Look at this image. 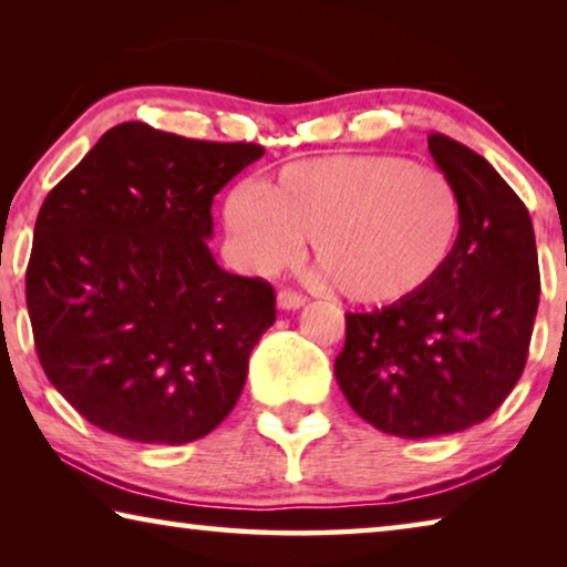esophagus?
<instances>
[{
    "label": "esophagus",
    "instance_id": "obj_1",
    "mask_svg": "<svg viewBox=\"0 0 567 567\" xmlns=\"http://www.w3.org/2000/svg\"><path fill=\"white\" fill-rule=\"evenodd\" d=\"M305 305V295L295 292V290H280L277 292V307L280 310H300Z\"/></svg>",
    "mask_w": 567,
    "mask_h": 567
}]
</instances>
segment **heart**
<instances>
[{
    "label": "heart",
    "mask_w": 567,
    "mask_h": 567,
    "mask_svg": "<svg viewBox=\"0 0 567 567\" xmlns=\"http://www.w3.org/2000/svg\"><path fill=\"white\" fill-rule=\"evenodd\" d=\"M225 225L257 272L292 265L312 237L315 260L348 300L385 307L443 275L463 207L437 167L400 155H334L287 165L267 187L237 185Z\"/></svg>",
    "instance_id": "1"
}]
</instances>
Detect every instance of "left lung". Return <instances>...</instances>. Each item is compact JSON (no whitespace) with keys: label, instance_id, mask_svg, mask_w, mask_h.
Instances as JSON below:
<instances>
[{"label":"left lung","instance_id":"obj_1","mask_svg":"<svg viewBox=\"0 0 567 567\" xmlns=\"http://www.w3.org/2000/svg\"><path fill=\"white\" fill-rule=\"evenodd\" d=\"M463 225L443 275L408 302L348 312L334 378L350 408L398 437L460 433L493 415L520 380L540 300L533 223L491 162L433 132Z\"/></svg>","mask_w":567,"mask_h":567}]
</instances>
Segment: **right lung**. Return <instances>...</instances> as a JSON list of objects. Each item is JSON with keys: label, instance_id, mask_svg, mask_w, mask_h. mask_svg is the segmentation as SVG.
Segmentation results:
<instances>
[{"label": "right lung", "instance_id": "add662e5", "mask_svg": "<svg viewBox=\"0 0 567 567\" xmlns=\"http://www.w3.org/2000/svg\"><path fill=\"white\" fill-rule=\"evenodd\" d=\"M262 155L124 122L47 195L27 265L34 348L104 433L182 445L233 412L275 290L215 262L209 209Z\"/></svg>", "mask_w": 567, "mask_h": 567}]
</instances>
